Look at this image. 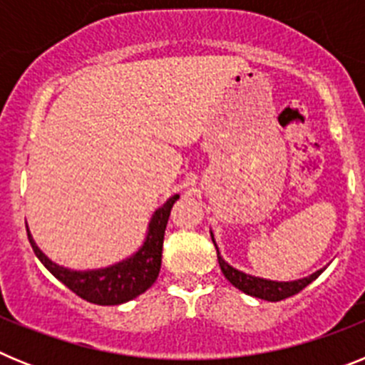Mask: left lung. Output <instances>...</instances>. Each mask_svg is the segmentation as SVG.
I'll use <instances>...</instances> for the list:
<instances>
[{"mask_svg": "<svg viewBox=\"0 0 365 365\" xmlns=\"http://www.w3.org/2000/svg\"><path fill=\"white\" fill-rule=\"evenodd\" d=\"M212 234V232H210ZM212 241H214V234H212ZM215 250H217V261L219 267H221V272L225 274V278L235 287V289H240L241 292L248 296H254V298L259 299H267V302H279V299H285L289 296L298 294L299 291H303L309 283L314 282L322 272V270H316L314 274L307 276V278L302 279H294V282H274V279H265L259 278V276H252V274H247L243 270L234 269L232 265H228L227 261L222 259L221 254H219V248L215 245Z\"/></svg>", "mask_w": 365, "mask_h": 365, "instance_id": "left-lung-1", "label": "left lung"}]
</instances>
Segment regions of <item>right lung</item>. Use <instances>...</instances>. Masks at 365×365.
<instances>
[{"label": "right lung", "instance_id": "obj_1", "mask_svg": "<svg viewBox=\"0 0 365 365\" xmlns=\"http://www.w3.org/2000/svg\"><path fill=\"white\" fill-rule=\"evenodd\" d=\"M179 195H172L160 208L153 212L148 225L146 240L133 256L118 261L115 265L93 270H71L58 265L41 252L32 240L27 227L29 241L43 267L53 274L58 282H62L67 289L78 294L80 298L96 305H120L143 294L155 283L160 272V257H163V241L166 230L168 217L172 212L173 202Z\"/></svg>", "mask_w": 365, "mask_h": 365}]
</instances>
